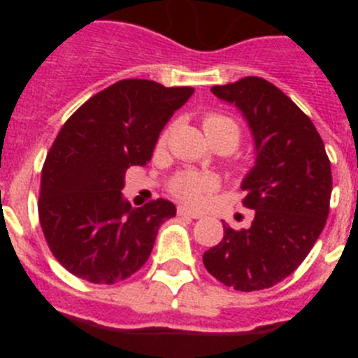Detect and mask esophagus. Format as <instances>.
<instances>
[{
  "label": "esophagus",
  "instance_id": "esophagus-1",
  "mask_svg": "<svg viewBox=\"0 0 358 358\" xmlns=\"http://www.w3.org/2000/svg\"><path fill=\"white\" fill-rule=\"evenodd\" d=\"M177 215H179V217H189V218H201L202 217V213L189 210V208H186V206L177 208Z\"/></svg>",
  "mask_w": 358,
  "mask_h": 358
}]
</instances>
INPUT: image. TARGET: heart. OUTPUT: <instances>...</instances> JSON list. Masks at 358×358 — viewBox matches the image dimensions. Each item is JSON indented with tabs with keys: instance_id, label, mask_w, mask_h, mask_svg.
<instances>
[{
	"instance_id": "heart-1",
	"label": "heart",
	"mask_w": 358,
	"mask_h": 358,
	"mask_svg": "<svg viewBox=\"0 0 358 358\" xmlns=\"http://www.w3.org/2000/svg\"><path fill=\"white\" fill-rule=\"evenodd\" d=\"M202 127H204V132H206V136L213 145L227 141L233 147H236L240 143V138H242V129H240L238 122L235 118H231V116L222 115V113H210V115L204 116ZM170 132H172V125H166L161 131L157 147L166 145ZM215 186H217L215 177L208 176V173L194 172V170L177 172L169 181L170 192L177 199H181L182 202H188V204H199L204 199V195L213 192Z\"/></svg>"
}]
</instances>
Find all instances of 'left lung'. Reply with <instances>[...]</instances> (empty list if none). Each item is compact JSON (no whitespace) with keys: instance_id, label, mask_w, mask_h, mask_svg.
I'll return each mask as SVG.
<instances>
[{"instance_id":"left-lung-1","label":"left lung","mask_w":358,"mask_h":358,"mask_svg":"<svg viewBox=\"0 0 358 358\" xmlns=\"http://www.w3.org/2000/svg\"><path fill=\"white\" fill-rule=\"evenodd\" d=\"M211 93L235 103L255 136L256 164L242 182V204L255 220L248 229L224 226L202 262L226 287L268 289L301 265L327 224L330 159L312 120L265 78L243 77Z\"/></svg>"}]
</instances>
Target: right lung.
I'll return each mask as SVG.
<instances>
[{
  "label": "right lung",
  "mask_w": 358,
  "mask_h": 358,
  "mask_svg": "<svg viewBox=\"0 0 358 358\" xmlns=\"http://www.w3.org/2000/svg\"><path fill=\"white\" fill-rule=\"evenodd\" d=\"M194 87L120 80L91 96L57 134L41 172L39 222L55 260L73 276L113 285L140 271L170 201H123L125 172L150 161L159 132Z\"/></svg>",
  "instance_id": "right-lung-1"
}]
</instances>
